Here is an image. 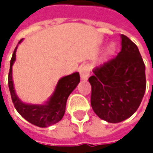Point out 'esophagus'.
<instances>
[{"mask_svg":"<svg viewBox=\"0 0 153 153\" xmlns=\"http://www.w3.org/2000/svg\"><path fill=\"white\" fill-rule=\"evenodd\" d=\"M89 73H90V68H89V65H83L79 68V75H80L81 79H83V80L88 79Z\"/></svg>","mask_w":153,"mask_h":153,"instance_id":"1","label":"esophagus"}]
</instances>
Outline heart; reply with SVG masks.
<instances>
[{
	"instance_id": "obj_1",
	"label": "heart",
	"mask_w": 153,
	"mask_h": 153,
	"mask_svg": "<svg viewBox=\"0 0 153 153\" xmlns=\"http://www.w3.org/2000/svg\"><path fill=\"white\" fill-rule=\"evenodd\" d=\"M115 51V46H114V44L113 43H110L106 48V50H105V57L107 58V57H109L111 55H112V53Z\"/></svg>"
}]
</instances>
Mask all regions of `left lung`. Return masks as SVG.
<instances>
[{
    "mask_svg": "<svg viewBox=\"0 0 153 153\" xmlns=\"http://www.w3.org/2000/svg\"><path fill=\"white\" fill-rule=\"evenodd\" d=\"M121 50L117 56L96 68L89 77L91 106L110 123L121 122L138 109L146 88L145 65L137 46L121 34Z\"/></svg>",
    "mask_w": 153,
    "mask_h": 153,
    "instance_id": "left-lung-1",
    "label": "left lung"
}]
</instances>
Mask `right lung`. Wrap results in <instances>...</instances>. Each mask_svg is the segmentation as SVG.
Returning <instances> with one entry per match:
<instances>
[{
	"label": "right lung",
	"instance_id": "obj_1",
	"mask_svg": "<svg viewBox=\"0 0 153 153\" xmlns=\"http://www.w3.org/2000/svg\"><path fill=\"white\" fill-rule=\"evenodd\" d=\"M22 41L23 40H20L18 44L21 43ZM16 48L17 47H16L10 60L9 73V88L16 110L28 122L40 128H48L57 123L64 117L68 97L79 82V73L76 72L59 79L53 94L43 105L24 103L16 94L12 78V66L16 61Z\"/></svg>",
	"mask_w": 153,
	"mask_h": 153
}]
</instances>
